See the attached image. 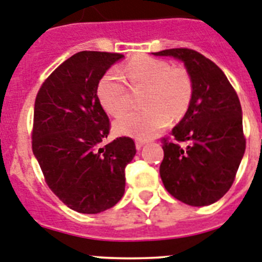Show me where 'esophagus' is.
<instances>
[{"mask_svg": "<svg viewBox=\"0 0 262 262\" xmlns=\"http://www.w3.org/2000/svg\"><path fill=\"white\" fill-rule=\"evenodd\" d=\"M144 143L145 142H143V140H136V149H140V148L143 147V145H144Z\"/></svg>", "mask_w": 262, "mask_h": 262, "instance_id": "1", "label": "esophagus"}]
</instances>
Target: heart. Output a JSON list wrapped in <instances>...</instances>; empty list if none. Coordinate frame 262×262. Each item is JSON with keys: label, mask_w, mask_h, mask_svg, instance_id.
<instances>
[{"label": "heart", "mask_w": 262, "mask_h": 262, "mask_svg": "<svg viewBox=\"0 0 262 262\" xmlns=\"http://www.w3.org/2000/svg\"><path fill=\"white\" fill-rule=\"evenodd\" d=\"M124 78L131 90L145 89L142 111H124L129 105V93L123 80L107 72L97 85V97L105 111L115 120L114 128L119 135L139 140L154 138L172 119H181L193 101L194 84L190 73L182 66L152 56H136L124 67Z\"/></svg>", "instance_id": "1"}]
</instances>
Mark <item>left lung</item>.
I'll return each mask as SVG.
<instances>
[{
  "instance_id": "8db88e82",
  "label": "left lung",
  "mask_w": 262,
  "mask_h": 262,
  "mask_svg": "<svg viewBox=\"0 0 262 262\" xmlns=\"http://www.w3.org/2000/svg\"><path fill=\"white\" fill-rule=\"evenodd\" d=\"M154 55L182 60L194 84L190 107L170 133L173 140L161 139L163 184L186 205H211L230 190L245 151L239 97L223 71L202 53L172 48Z\"/></svg>"
}]
</instances>
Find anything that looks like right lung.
Listing matches in <instances>:
<instances>
[{
    "label": "right lung",
    "instance_id": "obj_1",
    "mask_svg": "<svg viewBox=\"0 0 262 262\" xmlns=\"http://www.w3.org/2000/svg\"><path fill=\"white\" fill-rule=\"evenodd\" d=\"M123 55L81 51L61 62L35 98L32 152L46 184L64 205L98 214L124 194V168L136 154L131 138L103 145L110 120L97 97V85Z\"/></svg>",
    "mask_w": 262,
    "mask_h": 262
}]
</instances>
